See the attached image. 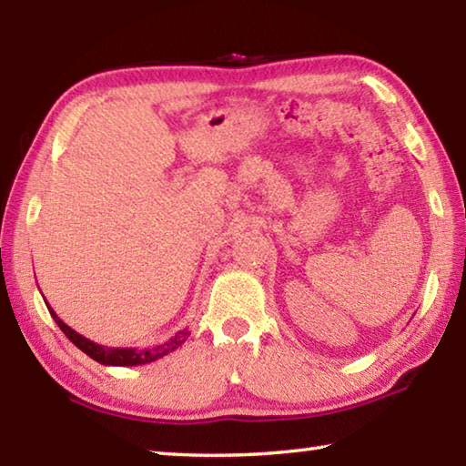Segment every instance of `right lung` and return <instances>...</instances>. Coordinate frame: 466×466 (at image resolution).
<instances>
[{"label": "right lung", "instance_id": "right-lung-1", "mask_svg": "<svg viewBox=\"0 0 466 466\" xmlns=\"http://www.w3.org/2000/svg\"><path fill=\"white\" fill-rule=\"evenodd\" d=\"M46 302V299H45ZM46 309H49L53 320L57 322L59 329L66 333V337L72 341L77 350H82L86 356H90L92 360H96L98 364H105V366H141V364H149V361H156L167 356V353L175 351L177 347L183 345L187 341V337L191 335L188 333V329L178 330L175 337H170L168 341H164L156 347H146V350H136V347H105V345H98L90 341V339H86L84 335L76 333L72 327H67L66 322H63L55 310L51 309L49 304H46Z\"/></svg>", "mask_w": 466, "mask_h": 466}]
</instances>
